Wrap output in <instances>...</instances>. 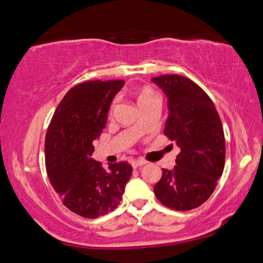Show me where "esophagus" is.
I'll use <instances>...</instances> for the list:
<instances>
[{"label": "esophagus", "instance_id": "1", "mask_svg": "<svg viewBox=\"0 0 263 263\" xmlns=\"http://www.w3.org/2000/svg\"><path fill=\"white\" fill-rule=\"evenodd\" d=\"M146 163V161H144V160H142V158H138V160H135V161H132L131 162V164H132V167L133 168H138V167H140V165H144Z\"/></svg>", "mask_w": 263, "mask_h": 263}]
</instances>
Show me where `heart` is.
Returning <instances> with one entry per match:
<instances>
[{"mask_svg": "<svg viewBox=\"0 0 263 263\" xmlns=\"http://www.w3.org/2000/svg\"><path fill=\"white\" fill-rule=\"evenodd\" d=\"M154 98H157V94L155 93L154 89H151L150 87H142L139 88L138 91H137V100H138L139 105H142V103L149 101V100ZM116 103H117V100H114L112 106H110V112H112V109L114 108V106H116Z\"/></svg>", "mask_w": 263, "mask_h": 263, "instance_id": "heart-1", "label": "heart"}]
</instances>
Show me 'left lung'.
I'll return each instance as SVG.
<instances>
[{"mask_svg": "<svg viewBox=\"0 0 263 263\" xmlns=\"http://www.w3.org/2000/svg\"><path fill=\"white\" fill-rule=\"evenodd\" d=\"M167 96L164 135L180 146L174 169H162L155 184L158 201L176 211H190L211 197L225 163V137L212 100L197 83L172 73L154 77Z\"/></svg>", "mask_w": 263, "mask_h": 263, "instance_id": "1", "label": "left lung"}]
</instances>
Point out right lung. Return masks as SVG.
<instances>
[{
  "instance_id": "add662e5",
  "label": "right lung",
  "mask_w": 263,
  "mask_h": 263,
  "mask_svg": "<svg viewBox=\"0 0 263 263\" xmlns=\"http://www.w3.org/2000/svg\"><path fill=\"white\" fill-rule=\"evenodd\" d=\"M124 80L88 81L59 102L45 137V165L63 205L84 218H98L120 204L132 167L127 162L102 168L91 158L93 142L106 127L110 102Z\"/></svg>"
}]
</instances>
